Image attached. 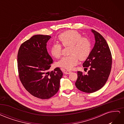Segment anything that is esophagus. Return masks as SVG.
Instances as JSON below:
<instances>
[{"mask_svg":"<svg viewBox=\"0 0 124 124\" xmlns=\"http://www.w3.org/2000/svg\"><path fill=\"white\" fill-rule=\"evenodd\" d=\"M71 71L70 70H66V71H65V72L64 73L65 74H69L71 73Z\"/></svg>","mask_w":124,"mask_h":124,"instance_id":"1","label":"esophagus"}]
</instances>
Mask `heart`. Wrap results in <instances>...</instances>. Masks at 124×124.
I'll list each match as a JSON object with an SVG mask.
<instances>
[{
  "instance_id": "obj_1",
  "label": "heart",
  "mask_w": 124,
  "mask_h": 124,
  "mask_svg": "<svg viewBox=\"0 0 124 124\" xmlns=\"http://www.w3.org/2000/svg\"><path fill=\"white\" fill-rule=\"evenodd\" d=\"M58 40L62 46H70L68 56L62 57L58 62V65L68 70L72 69L78 62V58L83 61L87 58L91 51V43L86 37L75 31H68L61 33ZM62 46L59 44H53L51 48V55L56 58L62 55Z\"/></svg>"
}]
</instances>
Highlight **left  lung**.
<instances>
[{
  "mask_svg": "<svg viewBox=\"0 0 124 124\" xmlns=\"http://www.w3.org/2000/svg\"><path fill=\"white\" fill-rule=\"evenodd\" d=\"M95 43L86 61L84 67H89L87 74L78 71L76 86L80 91L87 93L95 92L105 85L109 77L112 67V55L106 40L94 30Z\"/></svg>",
  "mask_w": 124,
  "mask_h": 124,
  "instance_id": "obj_1",
  "label": "left lung"
}]
</instances>
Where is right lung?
<instances>
[{"mask_svg": "<svg viewBox=\"0 0 124 124\" xmlns=\"http://www.w3.org/2000/svg\"><path fill=\"white\" fill-rule=\"evenodd\" d=\"M50 36L38 35L21 44L17 54V67L20 81L32 96L50 98L59 89L63 73L59 68L48 71L53 59L48 53L46 43Z\"/></svg>", "mask_w": 124, "mask_h": 124, "instance_id": "obj_1", "label": "right lung"}]
</instances>
